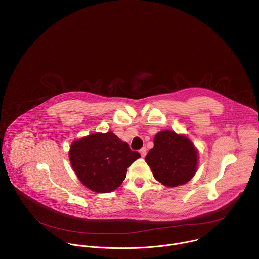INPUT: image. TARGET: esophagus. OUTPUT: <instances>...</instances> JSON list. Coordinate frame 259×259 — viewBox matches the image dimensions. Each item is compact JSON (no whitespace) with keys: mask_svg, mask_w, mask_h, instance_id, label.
Listing matches in <instances>:
<instances>
[{"mask_svg":"<svg viewBox=\"0 0 259 259\" xmlns=\"http://www.w3.org/2000/svg\"><path fill=\"white\" fill-rule=\"evenodd\" d=\"M139 152H140V154H141L142 157H145V155H146V153H147L146 147H142V148L139 150Z\"/></svg>","mask_w":259,"mask_h":259,"instance_id":"34e87169","label":"esophagus"}]
</instances>
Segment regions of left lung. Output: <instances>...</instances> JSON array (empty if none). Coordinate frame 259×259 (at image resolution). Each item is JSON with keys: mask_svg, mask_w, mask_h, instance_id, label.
<instances>
[{"mask_svg": "<svg viewBox=\"0 0 259 259\" xmlns=\"http://www.w3.org/2000/svg\"><path fill=\"white\" fill-rule=\"evenodd\" d=\"M145 160L153 177L166 187L188 183L196 174L198 152L192 141L170 130L158 132Z\"/></svg>", "mask_w": 259, "mask_h": 259, "instance_id": "obj_1", "label": "left lung"}]
</instances>
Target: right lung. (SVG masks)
Segmentation results:
<instances>
[{"instance_id": "right-lung-1", "label": "right lung", "mask_w": 259, "mask_h": 259, "mask_svg": "<svg viewBox=\"0 0 259 259\" xmlns=\"http://www.w3.org/2000/svg\"><path fill=\"white\" fill-rule=\"evenodd\" d=\"M140 157L113 132L94 133L72 142L71 166L78 180L96 193H110L121 186L127 168Z\"/></svg>"}]
</instances>
